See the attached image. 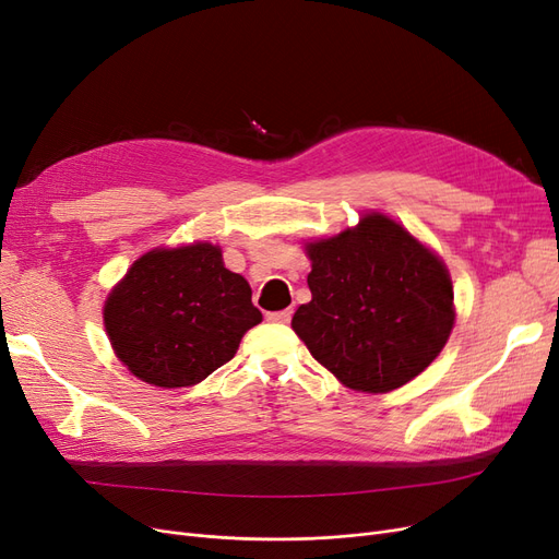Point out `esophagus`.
<instances>
[{"mask_svg": "<svg viewBox=\"0 0 559 559\" xmlns=\"http://www.w3.org/2000/svg\"><path fill=\"white\" fill-rule=\"evenodd\" d=\"M292 314H294V310L286 308V310H280V312H267L265 319L267 321H277V324H286V321H292Z\"/></svg>", "mask_w": 559, "mask_h": 559, "instance_id": "esophagus-1", "label": "esophagus"}]
</instances>
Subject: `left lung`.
Listing matches in <instances>:
<instances>
[{"mask_svg": "<svg viewBox=\"0 0 559 559\" xmlns=\"http://www.w3.org/2000/svg\"><path fill=\"white\" fill-rule=\"evenodd\" d=\"M306 249L312 300L292 326L345 386L392 392L441 354L454 324L452 280L394 218L366 214L357 228Z\"/></svg>", "mask_w": 559, "mask_h": 559, "instance_id": "left-lung-1", "label": "left lung"}]
</instances>
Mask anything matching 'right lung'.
<instances>
[{
    "label": "right lung",
    "mask_w": 559,
    "mask_h": 559,
    "mask_svg": "<svg viewBox=\"0 0 559 559\" xmlns=\"http://www.w3.org/2000/svg\"><path fill=\"white\" fill-rule=\"evenodd\" d=\"M261 319L247 280L210 242L146 251L105 302L116 357L134 378L165 389L212 376Z\"/></svg>",
    "instance_id": "1"
}]
</instances>
